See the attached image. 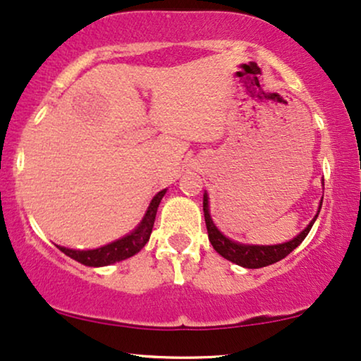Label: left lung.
<instances>
[{"instance_id":"1","label":"left lung","mask_w":361,"mask_h":361,"mask_svg":"<svg viewBox=\"0 0 361 361\" xmlns=\"http://www.w3.org/2000/svg\"><path fill=\"white\" fill-rule=\"evenodd\" d=\"M322 207V204H320ZM320 212V209H319ZM204 215H205V225H207V231H209V240L212 246H214L215 251L219 255L224 256L225 259L231 261V263L243 266V268L248 269H258V268H264V266H269L273 263H278L283 258H286L290 251L298 248V246L302 243L305 236L312 228L315 219L310 221L307 225V228L295 236L294 240L288 241V243L283 245H273V246H256V245H241V243H235L224 236L219 231V228L214 225V221L210 219L209 214V197L204 194Z\"/></svg>"}]
</instances>
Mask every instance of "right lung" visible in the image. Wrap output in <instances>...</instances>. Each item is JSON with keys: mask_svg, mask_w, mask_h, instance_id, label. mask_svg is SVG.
Masks as SVG:
<instances>
[{"mask_svg": "<svg viewBox=\"0 0 361 361\" xmlns=\"http://www.w3.org/2000/svg\"><path fill=\"white\" fill-rule=\"evenodd\" d=\"M166 194V189L157 192L154 199L151 200L149 207H147V212L145 219L140 224V226L133 231L131 235L125 236V238L113 241V243L102 246V248L97 250H88V251H80V250H68L63 248V246H59V250L67 256H71L72 259L78 261V263L85 266H108L116 263V261H123L126 258H131L133 255H136L137 251H141L142 246H145L147 241H149L152 226H154L157 207H159V202Z\"/></svg>", "mask_w": 361, "mask_h": 361, "instance_id": "add662e5", "label": "right lung"}]
</instances>
